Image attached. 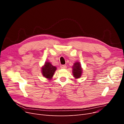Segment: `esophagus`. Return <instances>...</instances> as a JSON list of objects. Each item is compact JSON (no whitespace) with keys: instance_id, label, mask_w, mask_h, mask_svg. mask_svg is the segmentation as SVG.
Masks as SVG:
<instances>
[{"instance_id":"esophagus-1","label":"esophagus","mask_w":124,"mask_h":124,"mask_svg":"<svg viewBox=\"0 0 124 124\" xmlns=\"http://www.w3.org/2000/svg\"><path fill=\"white\" fill-rule=\"evenodd\" d=\"M61 68L62 69H66L67 68V66L66 65H62L61 66Z\"/></svg>"}]
</instances>
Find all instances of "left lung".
<instances>
[{
  "mask_svg": "<svg viewBox=\"0 0 124 124\" xmlns=\"http://www.w3.org/2000/svg\"><path fill=\"white\" fill-rule=\"evenodd\" d=\"M72 73L73 77L76 78L81 77L82 73V69L79 62H76L74 63L72 67Z\"/></svg>",
  "mask_w": 124,
  "mask_h": 124,
  "instance_id": "obj_1",
  "label": "left lung"
}]
</instances>
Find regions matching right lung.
Instances as JSON below:
<instances>
[{"instance_id":"add662e5","label":"right lung","mask_w":124,"mask_h":124,"mask_svg":"<svg viewBox=\"0 0 124 124\" xmlns=\"http://www.w3.org/2000/svg\"><path fill=\"white\" fill-rule=\"evenodd\" d=\"M56 69V67L53 66L50 62H45L44 66L42 67L41 72L45 78L48 80H51Z\"/></svg>"}]
</instances>
